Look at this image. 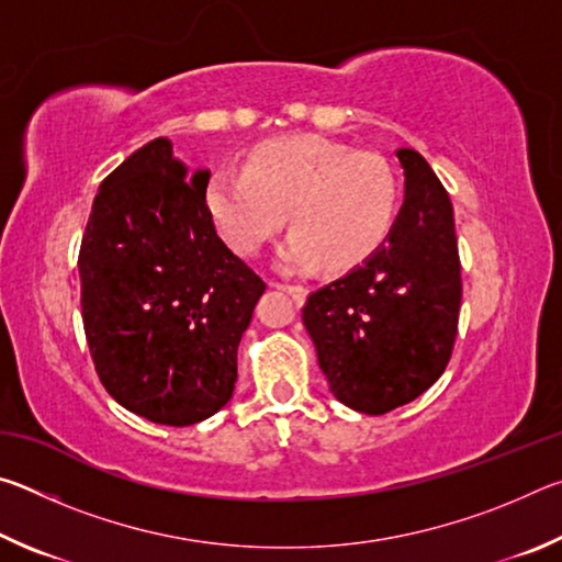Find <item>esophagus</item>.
<instances>
[{
  "label": "esophagus",
  "instance_id": "esophagus-1",
  "mask_svg": "<svg viewBox=\"0 0 562 562\" xmlns=\"http://www.w3.org/2000/svg\"><path fill=\"white\" fill-rule=\"evenodd\" d=\"M274 290H282V292H290L292 300L302 304L304 300H307V288H302V284H284V282H272Z\"/></svg>",
  "mask_w": 562,
  "mask_h": 562
}]
</instances>
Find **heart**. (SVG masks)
<instances>
[{
  "instance_id": "heart-1",
  "label": "heart",
  "mask_w": 562,
  "mask_h": 562,
  "mask_svg": "<svg viewBox=\"0 0 562 562\" xmlns=\"http://www.w3.org/2000/svg\"><path fill=\"white\" fill-rule=\"evenodd\" d=\"M217 233L233 250L258 252L284 223L278 265L307 272L322 262L349 270L392 235L402 203L398 173L386 158L355 154L322 136H292L255 148L247 168H217L205 186Z\"/></svg>"
}]
</instances>
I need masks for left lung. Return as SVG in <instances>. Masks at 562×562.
<instances>
[{
    "label": "left lung",
    "mask_w": 562,
    "mask_h": 562,
    "mask_svg": "<svg viewBox=\"0 0 562 562\" xmlns=\"http://www.w3.org/2000/svg\"><path fill=\"white\" fill-rule=\"evenodd\" d=\"M396 158L404 203L392 235L302 310L329 392L369 416L414 402L443 374L461 310L449 193L418 150Z\"/></svg>",
    "instance_id": "obj_1"
}]
</instances>
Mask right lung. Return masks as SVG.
<instances>
[{
    "instance_id": "add662e5",
    "label": "right lung",
    "mask_w": 562,
    "mask_h": 562,
    "mask_svg": "<svg viewBox=\"0 0 562 562\" xmlns=\"http://www.w3.org/2000/svg\"><path fill=\"white\" fill-rule=\"evenodd\" d=\"M168 138L99 186L79 252L81 315L106 392L154 424L190 426L231 402L237 345L265 282L215 233L205 186Z\"/></svg>"
}]
</instances>
